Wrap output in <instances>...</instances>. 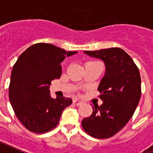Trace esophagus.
<instances>
[{
    "label": "esophagus",
    "mask_w": 153,
    "mask_h": 153,
    "mask_svg": "<svg viewBox=\"0 0 153 153\" xmlns=\"http://www.w3.org/2000/svg\"><path fill=\"white\" fill-rule=\"evenodd\" d=\"M73 103L76 105V106H80V105L82 104V102L78 100H73Z\"/></svg>",
    "instance_id": "34e87169"
}]
</instances>
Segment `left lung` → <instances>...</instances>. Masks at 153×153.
<instances>
[{
	"mask_svg": "<svg viewBox=\"0 0 153 153\" xmlns=\"http://www.w3.org/2000/svg\"><path fill=\"white\" fill-rule=\"evenodd\" d=\"M104 62L106 73L98 90L101 106L92 107L91 115L82 126L92 137L107 139L120 131L132 117L141 96V79L133 60L120 48L84 51Z\"/></svg>",
	"mask_w": 153,
	"mask_h": 153,
	"instance_id": "1",
	"label": "left lung"
}]
</instances>
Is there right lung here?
Here are the masks:
<instances>
[{
  "label": "right lung",
  "mask_w": 153,
  "mask_h": 153,
  "mask_svg": "<svg viewBox=\"0 0 153 153\" xmlns=\"http://www.w3.org/2000/svg\"><path fill=\"white\" fill-rule=\"evenodd\" d=\"M77 51H64L48 43H37L19 56L12 71L9 97L15 115L28 130L45 133L58 125L71 99H52L51 81L62 74L60 65L66 55Z\"/></svg>",
  "instance_id": "add662e5"
}]
</instances>
